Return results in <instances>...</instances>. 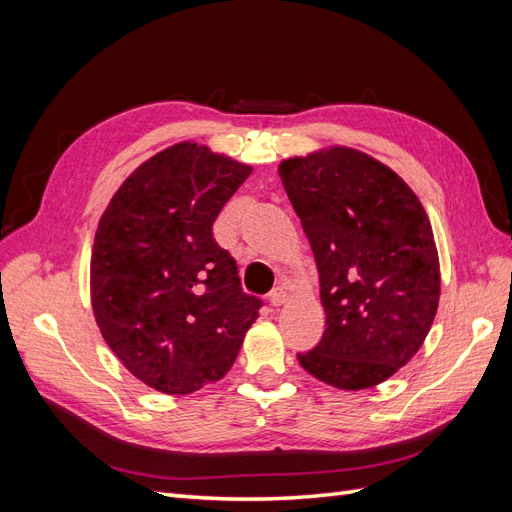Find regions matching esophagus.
<instances>
[{"label": "esophagus", "instance_id": "esophagus-1", "mask_svg": "<svg viewBox=\"0 0 512 512\" xmlns=\"http://www.w3.org/2000/svg\"><path fill=\"white\" fill-rule=\"evenodd\" d=\"M286 301H288V292H286L284 288H275V290H271V294H269V303H271L273 307H282Z\"/></svg>", "mask_w": 512, "mask_h": 512}]
</instances>
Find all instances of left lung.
Instances as JSON below:
<instances>
[{"label":"left lung","instance_id":"left-lung-1","mask_svg":"<svg viewBox=\"0 0 512 512\" xmlns=\"http://www.w3.org/2000/svg\"><path fill=\"white\" fill-rule=\"evenodd\" d=\"M312 245L327 314L301 367L339 391L389 380L421 350L440 301V258L421 200L393 168L331 145L277 166Z\"/></svg>","mask_w":512,"mask_h":512}]
</instances>
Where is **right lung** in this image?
<instances>
[{"label": "right lung", "mask_w": 512, "mask_h": 512, "mask_svg": "<svg viewBox=\"0 0 512 512\" xmlns=\"http://www.w3.org/2000/svg\"><path fill=\"white\" fill-rule=\"evenodd\" d=\"M252 166L181 141L134 168L106 205L89 265L91 309L130 374L164 395L222 380L258 318L211 226Z\"/></svg>", "instance_id": "add662e5"}]
</instances>
